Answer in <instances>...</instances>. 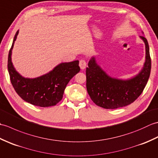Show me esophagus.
<instances>
[{
  "instance_id": "esophagus-1",
  "label": "esophagus",
  "mask_w": 158,
  "mask_h": 158,
  "mask_svg": "<svg viewBox=\"0 0 158 158\" xmlns=\"http://www.w3.org/2000/svg\"><path fill=\"white\" fill-rule=\"evenodd\" d=\"M86 66H87V63L84 60H80V61H79V66H80V68H81V70L85 69Z\"/></svg>"
}]
</instances>
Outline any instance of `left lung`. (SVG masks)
Listing matches in <instances>:
<instances>
[{
  "label": "left lung",
  "mask_w": 158,
  "mask_h": 158,
  "mask_svg": "<svg viewBox=\"0 0 158 158\" xmlns=\"http://www.w3.org/2000/svg\"><path fill=\"white\" fill-rule=\"evenodd\" d=\"M143 34V32H142ZM145 45V60L141 70L130 78L123 79L108 75L92 56L86 68V88L90 98L96 105L115 109L132 103L141 94L151 73V58L147 40L140 36Z\"/></svg>",
  "instance_id": "obj_1"
}]
</instances>
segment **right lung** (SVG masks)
<instances>
[{"label": "right lung", "instance_id": "1", "mask_svg": "<svg viewBox=\"0 0 158 158\" xmlns=\"http://www.w3.org/2000/svg\"><path fill=\"white\" fill-rule=\"evenodd\" d=\"M19 31L13 39L8 56L10 79L17 94L31 105L41 107L56 105L62 99L64 92L70 80L80 70L79 60L62 62L48 73L35 78H28L19 74L13 64L12 49Z\"/></svg>", "mask_w": 158, "mask_h": 158}]
</instances>
